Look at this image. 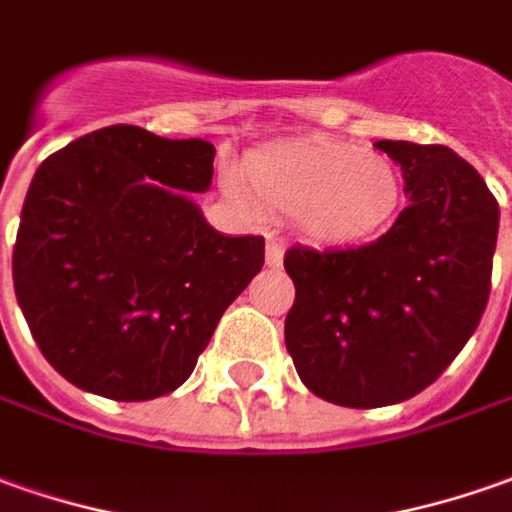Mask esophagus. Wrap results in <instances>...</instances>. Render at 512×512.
Returning a JSON list of instances; mask_svg holds the SVG:
<instances>
[{"instance_id": "1", "label": "esophagus", "mask_w": 512, "mask_h": 512, "mask_svg": "<svg viewBox=\"0 0 512 512\" xmlns=\"http://www.w3.org/2000/svg\"><path fill=\"white\" fill-rule=\"evenodd\" d=\"M266 266H271V269H280L283 266V246L277 241L266 243Z\"/></svg>"}]
</instances>
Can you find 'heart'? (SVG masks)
<instances>
[{
	"label": "heart",
	"instance_id": "1",
	"mask_svg": "<svg viewBox=\"0 0 512 512\" xmlns=\"http://www.w3.org/2000/svg\"><path fill=\"white\" fill-rule=\"evenodd\" d=\"M243 182L260 207L294 215L322 246L370 241L401 207V173L378 151L328 137L285 139L243 159ZM232 193L246 201L235 184Z\"/></svg>",
	"mask_w": 512,
	"mask_h": 512
}]
</instances>
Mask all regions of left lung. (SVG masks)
Here are the masks:
<instances>
[{"label": "left lung", "instance_id": "left-lung-1", "mask_svg": "<svg viewBox=\"0 0 512 512\" xmlns=\"http://www.w3.org/2000/svg\"><path fill=\"white\" fill-rule=\"evenodd\" d=\"M401 168L409 207L356 249L294 246L297 300L285 347L316 398L350 409L409 401L474 336L488 305L499 204L446 145L378 139Z\"/></svg>", "mask_w": 512, "mask_h": 512}]
</instances>
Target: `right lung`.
<instances>
[{"instance_id": "1", "label": "right lung", "mask_w": 512, "mask_h": 512, "mask_svg": "<svg viewBox=\"0 0 512 512\" xmlns=\"http://www.w3.org/2000/svg\"><path fill=\"white\" fill-rule=\"evenodd\" d=\"M212 159L207 139L109 125L41 162L24 198L13 288L69 384L114 401L179 389L263 269V238L218 232L193 198L210 190Z\"/></svg>"}]
</instances>
